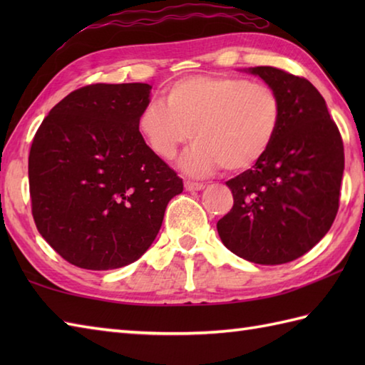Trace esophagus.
Returning <instances> with one entry per match:
<instances>
[{
  "label": "esophagus",
  "mask_w": 365,
  "mask_h": 365,
  "mask_svg": "<svg viewBox=\"0 0 365 365\" xmlns=\"http://www.w3.org/2000/svg\"><path fill=\"white\" fill-rule=\"evenodd\" d=\"M185 188H187L188 191H200V190H204V188H205V183L185 180Z\"/></svg>",
  "instance_id": "esophagus-1"
}]
</instances>
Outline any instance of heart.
Instances as JSON below:
<instances>
[{"mask_svg":"<svg viewBox=\"0 0 365 365\" xmlns=\"http://www.w3.org/2000/svg\"><path fill=\"white\" fill-rule=\"evenodd\" d=\"M281 96L238 76L196 75L170 84L165 103L149 102L136 125L145 144L163 160H174L192 136L182 160L191 175L222 168L245 173L265 157L282 123Z\"/></svg>","mask_w":365,"mask_h":365,"instance_id":"b5f03b06","label":"heart"}]
</instances>
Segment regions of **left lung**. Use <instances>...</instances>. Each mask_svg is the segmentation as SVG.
Instances as JSON below:
<instances>
[{"label": "left lung", "mask_w": 365, "mask_h": 365, "mask_svg": "<svg viewBox=\"0 0 365 365\" xmlns=\"http://www.w3.org/2000/svg\"><path fill=\"white\" fill-rule=\"evenodd\" d=\"M250 72L281 96L282 123L265 157L226 182L234 207L216 227L238 257L281 265L311 251L334 222L344 143L311 81L269 66Z\"/></svg>", "instance_id": "8db88e82"}]
</instances>
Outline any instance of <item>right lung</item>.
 Masks as SVG:
<instances>
[{"mask_svg":"<svg viewBox=\"0 0 365 365\" xmlns=\"http://www.w3.org/2000/svg\"><path fill=\"white\" fill-rule=\"evenodd\" d=\"M150 84H88L53 106L29 150L36 227L61 257L84 269L138 260L161 227L182 178L139 133Z\"/></svg>","mask_w":365,"mask_h":365,"instance_id":"obj_1","label":"right lung"}]
</instances>
